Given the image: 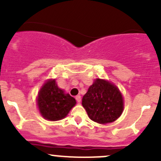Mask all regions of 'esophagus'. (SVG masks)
I'll list each match as a JSON object with an SVG mask.
<instances>
[{
  "instance_id": "obj_1",
  "label": "esophagus",
  "mask_w": 161,
  "mask_h": 161,
  "mask_svg": "<svg viewBox=\"0 0 161 161\" xmlns=\"http://www.w3.org/2000/svg\"><path fill=\"white\" fill-rule=\"evenodd\" d=\"M75 100H76V101L78 102V103H80V102H81V97H80V96H79V95L76 96Z\"/></svg>"
}]
</instances>
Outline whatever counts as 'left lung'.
<instances>
[{
	"instance_id": "8db88e82",
	"label": "left lung",
	"mask_w": 161,
	"mask_h": 161,
	"mask_svg": "<svg viewBox=\"0 0 161 161\" xmlns=\"http://www.w3.org/2000/svg\"><path fill=\"white\" fill-rule=\"evenodd\" d=\"M82 104L89 118L99 124L118 119L124 110L122 95L114 84L97 79L82 97Z\"/></svg>"
}]
</instances>
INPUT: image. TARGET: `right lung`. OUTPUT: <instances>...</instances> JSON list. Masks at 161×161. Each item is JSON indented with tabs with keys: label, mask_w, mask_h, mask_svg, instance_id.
I'll return each instance as SVG.
<instances>
[{
	"label": "right lung",
	"mask_w": 161,
	"mask_h": 161,
	"mask_svg": "<svg viewBox=\"0 0 161 161\" xmlns=\"http://www.w3.org/2000/svg\"><path fill=\"white\" fill-rule=\"evenodd\" d=\"M75 98L60 89L55 79L47 81L40 89L37 105L42 116L49 121H58L67 116L75 105Z\"/></svg>",
	"instance_id": "obj_1"
}]
</instances>
